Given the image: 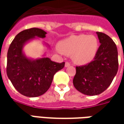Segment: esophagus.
<instances>
[{
	"mask_svg": "<svg viewBox=\"0 0 124 124\" xmlns=\"http://www.w3.org/2000/svg\"><path fill=\"white\" fill-rule=\"evenodd\" d=\"M70 65V63L69 62H65V67H68Z\"/></svg>",
	"mask_w": 124,
	"mask_h": 124,
	"instance_id": "obj_1",
	"label": "esophagus"
}]
</instances>
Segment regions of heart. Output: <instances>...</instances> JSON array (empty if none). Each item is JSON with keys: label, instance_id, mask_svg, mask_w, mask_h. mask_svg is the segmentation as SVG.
<instances>
[{"label": "heart", "instance_id": "b5f03b06", "mask_svg": "<svg viewBox=\"0 0 124 124\" xmlns=\"http://www.w3.org/2000/svg\"><path fill=\"white\" fill-rule=\"evenodd\" d=\"M58 47L65 55H72L76 63L86 64L94 58L99 47L97 37L93 35H73L61 41Z\"/></svg>", "mask_w": 124, "mask_h": 124}]
</instances>
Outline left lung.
<instances>
[{
  "label": "left lung",
  "mask_w": 124,
  "mask_h": 124,
  "mask_svg": "<svg viewBox=\"0 0 124 124\" xmlns=\"http://www.w3.org/2000/svg\"><path fill=\"white\" fill-rule=\"evenodd\" d=\"M100 42L97 52L90 63L76 66L73 79L75 88L86 95H97L112 83L119 68L116 44L107 34L97 31Z\"/></svg>",
  "instance_id": "1"
}]
</instances>
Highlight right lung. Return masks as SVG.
Wrapping results in <instances>:
<instances>
[{
    "label": "right lung",
    "instance_id": "add662e5",
    "mask_svg": "<svg viewBox=\"0 0 124 124\" xmlns=\"http://www.w3.org/2000/svg\"><path fill=\"white\" fill-rule=\"evenodd\" d=\"M47 32L33 27L17 34L7 52V74L12 85L21 94L36 97L47 91L54 74L65 66V62L56 63L49 58L31 61L23 54V45L35 36L45 38Z\"/></svg>",
    "mask_w": 124,
    "mask_h": 124
}]
</instances>
